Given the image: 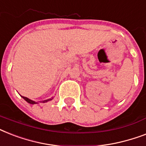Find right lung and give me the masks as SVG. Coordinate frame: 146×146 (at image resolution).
<instances>
[{
  "instance_id": "add662e5",
  "label": "right lung",
  "mask_w": 146,
  "mask_h": 146,
  "mask_svg": "<svg viewBox=\"0 0 146 146\" xmlns=\"http://www.w3.org/2000/svg\"><path fill=\"white\" fill-rule=\"evenodd\" d=\"M22 98H23L25 101H26V102H28V103H29V104H38V102H35V101H33V100L29 99V98H28L26 97H24V96H22ZM53 98H49V99H47V100H44V101H42V102H42V103H45V102H49V101H50V100H52Z\"/></svg>"
}]
</instances>
